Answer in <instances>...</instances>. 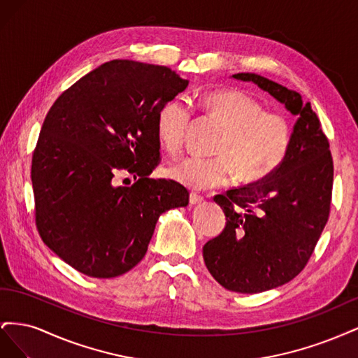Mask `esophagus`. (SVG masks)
<instances>
[{
  "label": "esophagus",
  "mask_w": 358,
  "mask_h": 358,
  "mask_svg": "<svg viewBox=\"0 0 358 358\" xmlns=\"http://www.w3.org/2000/svg\"><path fill=\"white\" fill-rule=\"evenodd\" d=\"M203 200H204V197L200 196V194H196V192H191V194H189V203H191V204H199V203H201Z\"/></svg>",
  "instance_id": "obj_1"
}]
</instances>
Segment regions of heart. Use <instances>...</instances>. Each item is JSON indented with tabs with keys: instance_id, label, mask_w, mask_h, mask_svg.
Instances as JSON below:
<instances>
[{
	"instance_id": "obj_1",
	"label": "heart",
	"mask_w": 358,
	"mask_h": 358,
	"mask_svg": "<svg viewBox=\"0 0 358 358\" xmlns=\"http://www.w3.org/2000/svg\"><path fill=\"white\" fill-rule=\"evenodd\" d=\"M201 106L225 127L216 148L220 157L188 155L173 162L167 169L173 180L191 189H210L229 182L234 171L242 182H257L280 167L291 143V125L284 113L263 110L255 96L241 90L206 94ZM191 119V107L180 96L162 104L155 119L161 146L178 152L185 142Z\"/></svg>"
}]
</instances>
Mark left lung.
<instances>
[{
	"instance_id": "obj_1",
	"label": "left lung",
	"mask_w": 358,
	"mask_h": 358,
	"mask_svg": "<svg viewBox=\"0 0 358 358\" xmlns=\"http://www.w3.org/2000/svg\"><path fill=\"white\" fill-rule=\"evenodd\" d=\"M233 78L254 82L297 116L275 173L213 199L227 224L203 246L206 267L224 288L255 294L289 282L308 264L329 221L333 158L317 113L299 92L255 73Z\"/></svg>"
}]
</instances>
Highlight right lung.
Segmentation results:
<instances>
[{
	"instance_id": "add662e5",
	"label": "right lung",
	"mask_w": 358,
	"mask_h": 358,
	"mask_svg": "<svg viewBox=\"0 0 358 358\" xmlns=\"http://www.w3.org/2000/svg\"><path fill=\"white\" fill-rule=\"evenodd\" d=\"M188 80L164 66L113 59L52 104L32 154L41 241L78 272L115 278L148 251L157 221L189 201L175 180L150 179L159 162L155 119ZM119 172L131 187H116Z\"/></svg>"
}]
</instances>
